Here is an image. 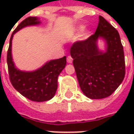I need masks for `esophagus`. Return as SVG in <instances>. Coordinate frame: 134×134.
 I'll return each instance as SVG.
<instances>
[{"mask_svg":"<svg viewBox=\"0 0 134 134\" xmlns=\"http://www.w3.org/2000/svg\"><path fill=\"white\" fill-rule=\"evenodd\" d=\"M67 61L68 63H72V62H73V58H72L70 55H69V56H67Z\"/></svg>","mask_w":134,"mask_h":134,"instance_id":"obj_1","label":"esophagus"}]
</instances>
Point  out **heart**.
<instances>
[{
	"instance_id": "heart-1",
	"label": "heart",
	"mask_w": 134,
	"mask_h": 134,
	"mask_svg": "<svg viewBox=\"0 0 134 134\" xmlns=\"http://www.w3.org/2000/svg\"><path fill=\"white\" fill-rule=\"evenodd\" d=\"M83 27L82 26H79L76 27V31H80V30H81L83 29ZM90 31L88 29H84V30H83V31H82L81 33L79 35L80 40H85L86 39H88V37L90 36Z\"/></svg>"
}]
</instances>
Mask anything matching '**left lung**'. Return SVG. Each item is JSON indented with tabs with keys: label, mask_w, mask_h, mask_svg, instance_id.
I'll use <instances>...</instances> for the list:
<instances>
[{
	"label": "left lung",
	"mask_w": 134,
	"mask_h": 134,
	"mask_svg": "<svg viewBox=\"0 0 134 134\" xmlns=\"http://www.w3.org/2000/svg\"><path fill=\"white\" fill-rule=\"evenodd\" d=\"M99 38L106 42L105 52L98 50ZM70 54L80 88L90 99L110 96L125 78V55L120 35L102 16H99L94 34L86 40L74 43Z\"/></svg>",
	"instance_id": "left-lung-1"
}]
</instances>
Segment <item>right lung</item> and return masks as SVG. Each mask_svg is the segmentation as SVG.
<instances>
[{
    "instance_id": "obj_1",
    "label": "right lung",
    "mask_w": 134,
    "mask_h": 134,
    "mask_svg": "<svg viewBox=\"0 0 134 134\" xmlns=\"http://www.w3.org/2000/svg\"><path fill=\"white\" fill-rule=\"evenodd\" d=\"M40 24L39 18L30 16L24 19L13 31L9 40L7 63L9 79L13 87L28 99L33 102H46L54 97L58 88V77L66 65V56L52 60L33 71L18 69L12 57V41L14 35L21 28Z\"/></svg>"
}]
</instances>
